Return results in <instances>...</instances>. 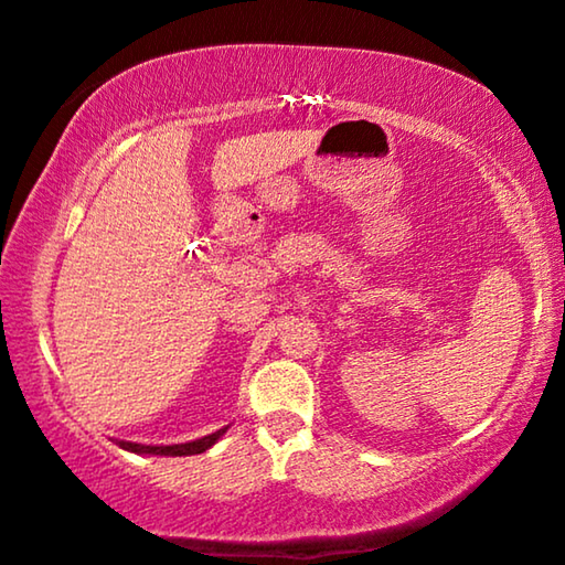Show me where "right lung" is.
Returning <instances> with one entry per match:
<instances>
[{"mask_svg": "<svg viewBox=\"0 0 565 565\" xmlns=\"http://www.w3.org/2000/svg\"><path fill=\"white\" fill-rule=\"evenodd\" d=\"M225 430L227 427H222V430H217V433L204 435L202 440L181 443V445H140V443L120 440V448L130 450V452H146V456H196V452H204L206 448H212V445L217 443L222 435H225Z\"/></svg>", "mask_w": 565, "mask_h": 565, "instance_id": "add662e5", "label": "right lung"}]
</instances>
